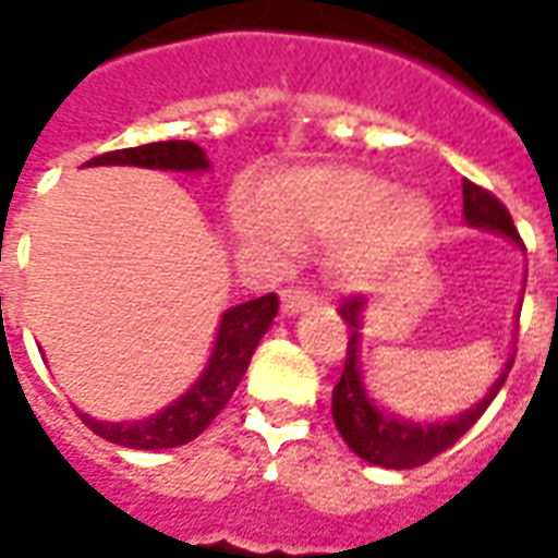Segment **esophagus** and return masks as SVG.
Wrapping results in <instances>:
<instances>
[{
  "label": "esophagus",
  "mask_w": 558,
  "mask_h": 558,
  "mask_svg": "<svg viewBox=\"0 0 558 558\" xmlns=\"http://www.w3.org/2000/svg\"><path fill=\"white\" fill-rule=\"evenodd\" d=\"M315 304V295L310 289H301V287H287L280 292V306H283V313L292 315V313H301L306 306Z\"/></svg>",
  "instance_id": "1"
}]
</instances>
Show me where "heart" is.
Listing matches in <instances>:
<instances>
[{
  "mask_svg": "<svg viewBox=\"0 0 558 558\" xmlns=\"http://www.w3.org/2000/svg\"><path fill=\"white\" fill-rule=\"evenodd\" d=\"M263 214L245 226L271 240H332L336 269L350 280H373L393 269L423 243L432 208L414 191H397L388 179L356 168H310L275 179L263 191Z\"/></svg>",
  "mask_w": 558,
  "mask_h": 558,
  "instance_id": "heart-1",
  "label": "heart"
}]
</instances>
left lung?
<instances>
[{
  "instance_id": "obj_1",
  "label": "left lung",
  "mask_w": 558,
  "mask_h": 558,
  "mask_svg": "<svg viewBox=\"0 0 558 558\" xmlns=\"http://www.w3.org/2000/svg\"><path fill=\"white\" fill-rule=\"evenodd\" d=\"M463 217H466L469 226L498 231V234L521 243L519 228L512 226L507 205L495 193L475 185V182H469V179H463ZM362 313H365V301L359 295L344 298L339 304V315L348 324L350 341L344 371H341L339 385L332 388V420H336V428H339V434L344 437L350 449L356 451L362 460H367V463H376V466L385 469L423 466L432 458H437L440 451L454 446L481 420V414L489 408L495 393L507 381L512 359L507 362L498 381L489 388V393L475 408H469L466 414H460L458 420L428 425L397 420V416L385 414L381 408L373 405L365 393V385H362V376H359V327H362Z\"/></svg>"
}]
</instances>
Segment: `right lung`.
<instances>
[{"mask_svg": "<svg viewBox=\"0 0 558 558\" xmlns=\"http://www.w3.org/2000/svg\"><path fill=\"white\" fill-rule=\"evenodd\" d=\"M86 165H133V168L156 170H205L208 159L202 147L193 142H153L126 150L100 153ZM278 315V295L254 298L240 306H231L219 322L214 353L199 376V381L185 397L165 408L161 414L142 420V423H100L95 416L81 414V420L104 440L124 446V449H173L199 437L214 416L228 405V399L243 379L245 367L263 332L269 330L271 318Z\"/></svg>", "mask_w": 558, "mask_h": 558, "instance_id": "add662e5", "label": "right lung"}]
</instances>
